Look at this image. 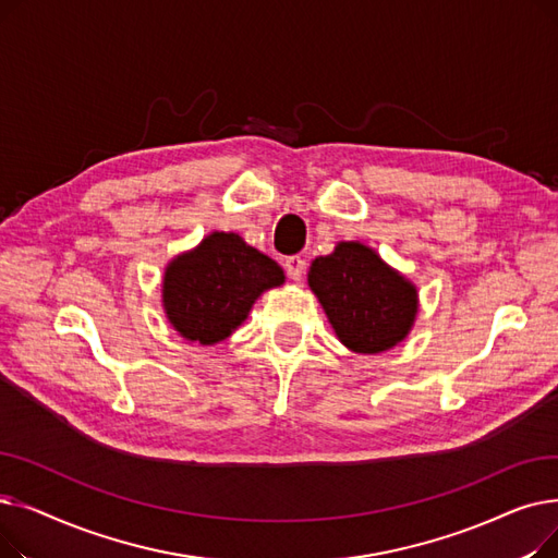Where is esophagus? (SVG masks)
<instances>
[{"instance_id": "1", "label": "esophagus", "mask_w": 558, "mask_h": 558, "mask_svg": "<svg viewBox=\"0 0 558 558\" xmlns=\"http://www.w3.org/2000/svg\"><path fill=\"white\" fill-rule=\"evenodd\" d=\"M284 269H287V276L291 280H301L303 274H305V259L299 257V255H291L284 259Z\"/></svg>"}]
</instances>
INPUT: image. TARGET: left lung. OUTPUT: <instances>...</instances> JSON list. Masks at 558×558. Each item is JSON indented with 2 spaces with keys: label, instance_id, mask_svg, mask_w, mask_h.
I'll use <instances>...</instances> for the list:
<instances>
[{
  "label": "left lung",
  "instance_id": "obj_1",
  "mask_svg": "<svg viewBox=\"0 0 558 558\" xmlns=\"http://www.w3.org/2000/svg\"><path fill=\"white\" fill-rule=\"evenodd\" d=\"M307 284L353 353H385L414 328L416 284L362 242H337L330 255L312 259Z\"/></svg>",
  "mask_w": 558,
  "mask_h": 558
}]
</instances>
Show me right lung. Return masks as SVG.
I'll list each match as a JSON object with an SVG mask.
<instances>
[{
  "label": "right lung",
  "mask_w": 558,
  "mask_h": 558,
  "mask_svg": "<svg viewBox=\"0 0 558 558\" xmlns=\"http://www.w3.org/2000/svg\"><path fill=\"white\" fill-rule=\"evenodd\" d=\"M280 284L284 271L276 259L238 232L215 230L167 262L162 310L183 339L215 345L244 324L264 291Z\"/></svg>",
  "instance_id": "add662e5"
}]
</instances>
